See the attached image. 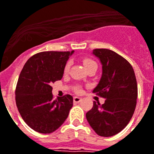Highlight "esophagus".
<instances>
[{"label": "esophagus", "instance_id": "34e87169", "mask_svg": "<svg viewBox=\"0 0 154 154\" xmlns=\"http://www.w3.org/2000/svg\"><path fill=\"white\" fill-rule=\"evenodd\" d=\"M81 101H82V98H79V97H74V98H73V102H74L75 103H80Z\"/></svg>", "mask_w": 154, "mask_h": 154}]
</instances>
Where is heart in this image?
<instances>
[{
    "mask_svg": "<svg viewBox=\"0 0 154 154\" xmlns=\"http://www.w3.org/2000/svg\"><path fill=\"white\" fill-rule=\"evenodd\" d=\"M83 64H84V66H85V69H87L88 68H90L91 66H94V65H97L95 61H94L92 60H90V59H85L84 60H83ZM69 67H70V64L69 63L66 64V66L64 68V72H69Z\"/></svg>",
    "mask_w": 154,
    "mask_h": 154,
    "instance_id": "obj_1",
    "label": "heart"
}]
</instances>
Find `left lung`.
<instances>
[{"label": "left lung", "mask_w": 154, "mask_h": 154, "mask_svg": "<svg viewBox=\"0 0 154 154\" xmlns=\"http://www.w3.org/2000/svg\"><path fill=\"white\" fill-rule=\"evenodd\" d=\"M92 54L102 64V76L93 92L106 98L100 105L94 101L86 113L88 123L101 137H112L128 125L134 113L137 83L134 70L124 57L109 49H94Z\"/></svg>", "instance_id": "obj_1"}]
</instances>
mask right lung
<instances>
[{
    "instance_id": "add662e5",
    "label": "right lung",
    "mask_w": 154,
    "mask_h": 154,
    "mask_svg": "<svg viewBox=\"0 0 154 154\" xmlns=\"http://www.w3.org/2000/svg\"><path fill=\"white\" fill-rule=\"evenodd\" d=\"M72 51H43L31 56L23 66L15 91L20 115L30 128L48 134L68 118L73 98L67 94L53 99L51 85L63 77Z\"/></svg>"
}]
</instances>
